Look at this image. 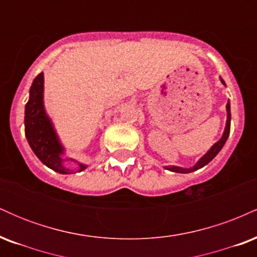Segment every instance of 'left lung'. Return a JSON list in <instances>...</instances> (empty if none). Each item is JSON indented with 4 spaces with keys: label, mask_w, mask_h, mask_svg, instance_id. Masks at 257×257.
I'll return each mask as SVG.
<instances>
[{
    "label": "left lung",
    "mask_w": 257,
    "mask_h": 257,
    "mask_svg": "<svg viewBox=\"0 0 257 257\" xmlns=\"http://www.w3.org/2000/svg\"><path fill=\"white\" fill-rule=\"evenodd\" d=\"M222 81V79H221ZM222 83L225 84V82L222 81ZM227 123H226V128H225V132H223V135L222 138L220 139L219 141H217L215 145L211 147L210 150H209L208 152L205 153L204 156H203L202 158L199 159L198 162H197V164L192 168H190V169H184V168H180V167H167L168 170H172V172H175V173H191V172H194V170L199 169V168L204 167L205 164H208L209 162L213 159L215 156L217 155V153L220 152V150L222 149L223 145H225V143L227 141V138H228L229 135V129H231V110H229V101L227 102Z\"/></svg>",
    "instance_id": "8db88e82"
}]
</instances>
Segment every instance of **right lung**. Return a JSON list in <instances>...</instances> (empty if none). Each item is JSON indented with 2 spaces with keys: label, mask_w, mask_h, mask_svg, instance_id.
Segmentation results:
<instances>
[{
  "label": "right lung",
  "mask_w": 257,
  "mask_h": 257,
  "mask_svg": "<svg viewBox=\"0 0 257 257\" xmlns=\"http://www.w3.org/2000/svg\"><path fill=\"white\" fill-rule=\"evenodd\" d=\"M25 135L29 145L38 159L60 174H70L72 170L63 166V147L59 143L53 125L43 107V73L36 76L30 88V99L25 105ZM85 166L79 164V172Z\"/></svg>",
  "instance_id": "obj_1"
}]
</instances>
